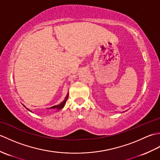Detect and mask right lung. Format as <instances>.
Here are the masks:
<instances>
[{
  "label": "right lung",
  "mask_w": 160,
  "mask_h": 160,
  "mask_svg": "<svg viewBox=\"0 0 160 160\" xmlns=\"http://www.w3.org/2000/svg\"><path fill=\"white\" fill-rule=\"evenodd\" d=\"M68 97H69V93H68L67 94V96H66V97H65V98H64V100L62 102H61L60 104H58V105H56V106H53V107H50V108H47V109H56L57 111H59V110H60V109H62V108L64 107V105H65V103H66V102H67V99H68ZM23 105V104H22ZM24 107H25L27 109H28V111H30L29 108H27L25 105H23ZM32 112V111H31Z\"/></svg>",
  "instance_id": "right-lung-1"
}]
</instances>
